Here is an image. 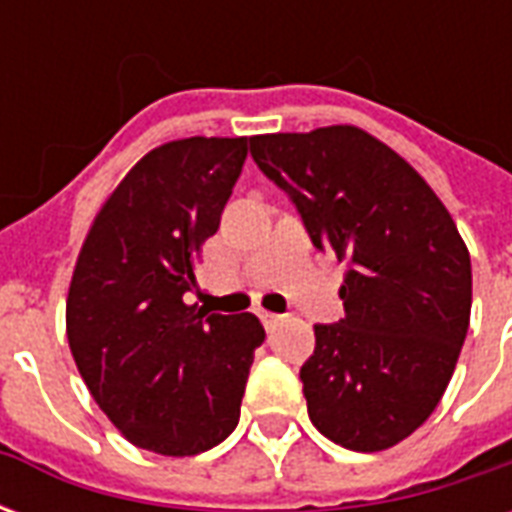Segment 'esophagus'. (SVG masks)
Returning <instances> with one entry per match:
<instances>
[{
  "instance_id": "esophagus-1",
  "label": "esophagus",
  "mask_w": 512,
  "mask_h": 512,
  "mask_svg": "<svg viewBox=\"0 0 512 512\" xmlns=\"http://www.w3.org/2000/svg\"><path fill=\"white\" fill-rule=\"evenodd\" d=\"M260 321H263V326H266L268 332L277 326L279 321H282V315H274V312H260Z\"/></svg>"
}]
</instances>
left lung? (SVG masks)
<instances>
[{
  "label": "left lung",
  "mask_w": 512,
  "mask_h": 512,
  "mask_svg": "<svg viewBox=\"0 0 512 512\" xmlns=\"http://www.w3.org/2000/svg\"><path fill=\"white\" fill-rule=\"evenodd\" d=\"M312 244L348 266L345 318L301 365L315 428L345 450L395 447L439 406L472 312V260L425 178L356 126L249 139Z\"/></svg>",
  "instance_id": "8db88e82"
}]
</instances>
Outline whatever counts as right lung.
I'll return each instance as SVG.
<instances>
[{
    "label": "right lung",
    "mask_w": 512,
    "mask_h": 512,
    "mask_svg": "<svg viewBox=\"0 0 512 512\" xmlns=\"http://www.w3.org/2000/svg\"><path fill=\"white\" fill-rule=\"evenodd\" d=\"M246 158V136H189L128 169L87 230L65 332L106 417L142 450L186 458L238 425L249 367L266 332L252 312L186 304L202 244Z\"/></svg>",
    "instance_id": "add662e5"
}]
</instances>
